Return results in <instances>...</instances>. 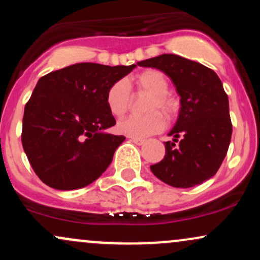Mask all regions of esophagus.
I'll return each instance as SVG.
<instances>
[{
    "mask_svg": "<svg viewBox=\"0 0 260 260\" xmlns=\"http://www.w3.org/2000/svg\"><path fill=\"white\" fill-rule=\"evenodd\" d=\"M131 142L134 143L137 145H143L145 143V139H139V138H131Z\"/></svg>",
    "mask_w": 260,
    "mask_h": 260,
    "instance_id": "esophagus-1",
    "label": "esophagus"
}]
</instances>
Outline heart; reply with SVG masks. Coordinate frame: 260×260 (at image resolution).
<instances>
[{
  "mask_svg": "<svg viewBox=\"0 0 260 260\" xmlns=\"http://www.w3.org/2000/svg\"><path fill=\"white\" fill-rule=\"evenodd\" d=\"M129 86L137 94H150L144 116H129L117 123V131L131 138H147L161 132L165 128V117L156 110H161L166 116H172L176 111V103L168 94L169 82L162 73L156 70H147L137 74L128 82L123 79L112 83L106 92V105L109 111L116 117H121L131 109L133 95Z\"/></svg>",
  "mask_w": 260,
  "mask_h": 260,
  "instance_id": "b5f03b06",
  "label": "heart"
}]
</instances>
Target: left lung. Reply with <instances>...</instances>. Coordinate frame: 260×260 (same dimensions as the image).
Instances as JSON below:
<instances>
[{"label":"left lung","mask_w":260,"mask_h":260,"mask_svg":"<svg viewBox=\"0 0 260 260\" xmlns=\"http://www.w3.org/2000/svg\"><path fill=\"white\" fill-rule=\"evenodd\" d=\"M138 64L165 73L181 96L177 122L169 133L174 142L165 143V156L150 166L151 172L176 188L194 187L211 178L225 159L232 134L221 80L210 68L172 53Z\"/></svg>","instance_id":"1"}]
</instances>
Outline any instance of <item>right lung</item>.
<instances>
[{
  "instance_id": "right-lung-1",
  "label": "right lung",
  "mask_w": 260,
  "mask_h": 260,
  "mask_svg": "<svg viewBox=\"0 0 260 260\" xmlns=\"http://www.w3.org/2000/svg\"><path fill=\"white\" fill-rule=\"evenodd\" d=\"M136 67L85 62L39 79L24 109L22 144L45 184L59 190L78 189L109 168L126 137L105 132L116 124L106 92Z\"/></svg>"
}]
</instances>
